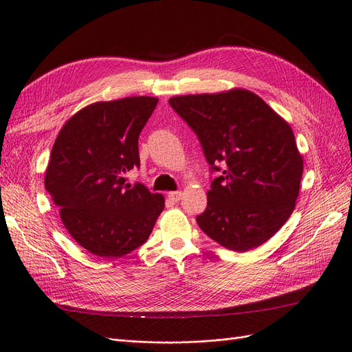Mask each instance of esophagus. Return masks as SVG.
I'll return each mask as SVG.
<instances>
[{
    "instance_id": "obj_1",
    "label": "esophagus",
    "mask_w": 352,
    "mask_h": 352,
    "mask_svg": "<svg viewBox=\"0 0 352 352\" xmlns=\"http://www.w3.org/2000/svg\"><path fill=\"white\" fill-rule=\"evenodd\" d=\"M181 197H183V192H181V191L168 192V199L171 200V201H174V203H178L181 200Z\"/></svg>"
}]
</instances>
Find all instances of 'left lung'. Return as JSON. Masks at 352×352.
Here are the masks:
<instances>
[{"label": "left lung", "instance_id": "obj_1", "mask_svg": "<svg viewBox=\"0 0 352 352\" xmlns=\"http://www.w3.org/2000/svg\"><path fill=\"white\" fill-rule=\"evenodd\" d=\"M169 104L199 136L213 171L222 173L207 191L200 229L238 252L267 242L292 216L300 190L303 156L290 124L243 88L175 96Z\"/></svg>", "mask_w": 352, "mask_h": 352}]
</instances>
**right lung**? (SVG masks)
Instances as JSON below:
<instances>
[{
    "label": "right lung",
    "mask_w": 352,
    "mask_h": 352,
    "mask_svg": "<svg viewBox=\"0 0 352 352\" xmlns=\"http://www.w3.org/2000/svg\"><path fill=\"white\" fill-rule=\"evenodd\" d=\"M156 97L97 101L63 124L50 152L45 187L69 235L101 258L145 243L165 207L160 192L126 183L139 166L138 139Z\"/></svg>",
    "instance_id": "obj_1"
}]
</instances>
